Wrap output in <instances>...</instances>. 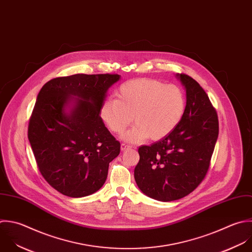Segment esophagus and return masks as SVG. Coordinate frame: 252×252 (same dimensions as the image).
Masks as SVG:
<instances>
[{
    "label": "esophagus",
    "instance_id": "1",
    "mask_svg": "<svg viewBox=\"0 0 252 252\" xmlns=\"http://www.w3.org/2000/svg\"><path fill=\"white\" fill-rule=\"evenodd\" d=\"M130 148H131V146H130V145H127V144H125V143H123V144L121 145V149H122V151H126V150L130 149Z\"/></svg>",
    "mask_w": 252,
    "mask_h": 252
}]
</instances>
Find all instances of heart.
Returning a JSON list of instances; mask_svg holds the SVG:
<instances>
[{
    "label": "heart",
    "instance_id": "b5f03b06",
    "mask_svg": "<svg viewBox=\"0 0 252 252\" xmlns=\"http://www.w3.org/2000/svg\"><path fill=\"white\" fill-rule=\"evenodd\" d=\"M117 98H107L100 115L109 129L121 134L133 122L125 139L139 142L145 138L160 140L180 124L186 110L183 90L151 78L132 79L117 90Z\"/></svg>",
    "mask_w": 252,
    "mask_h": 252
}]
</instances>
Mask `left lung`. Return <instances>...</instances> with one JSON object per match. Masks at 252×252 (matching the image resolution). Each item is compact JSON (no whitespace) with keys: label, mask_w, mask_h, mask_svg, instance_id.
Listing matches in <instances>:
<instances>
[{"label":"left lung","mask_w":252,"mask_h":252,"mask_svg":"<svg viewBox=\"0 0 252 252\" xmlns=\"http://www.w3.org/2000/svg\"><path fill=\"white\" fill-rule=\"evenodd\" d=\"M177 76L187 92L183 119L169 135L138 148L134 169L139 189L165 202L189 195L204 180L219 134L217 112L206 92L188 74Z\"/></svg>","instance_id":"left-lung-1"}]
</instances>
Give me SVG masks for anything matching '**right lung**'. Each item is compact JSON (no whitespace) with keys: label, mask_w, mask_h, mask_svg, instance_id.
<instances>
[{"label":"right lung","mask_w":252,"mask_h":252,"mask_svg":"<svg viewBox=\"0 0 252 252\" xmlns=\"http://www.w3.org/2000/svg\"><path fill=\"white\" fill-rule=\"evenodd\" d=\"M120 78L110 73L56 77L38 93L28 140L42 177L63 195L99 190L120 154L121 143L100 117L108 89Z\"/></svg>","instance_id":"1"}]
</instances>
